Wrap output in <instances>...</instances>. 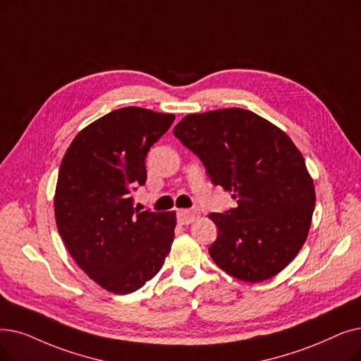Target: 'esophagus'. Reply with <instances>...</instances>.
Wrapping results in <instances>:
<instances>
[{
  "instance_id": "esophagus-1",
  "label": "esophagus",
  "mask_w": 361,
  "mask_h": 361,
  "mask_svg": "<svg viewBox=\"0 0 361 361\" xmlns=\"http://www.w3.org/2000/svg\"><path fill=\"white\" fill-rule=\"evenodd\" d=\"M197 216H199V212H196V211H190V209H178V211H177L178 223L183 224V226L192 224Z\"/></svg>"
}]
</instances>
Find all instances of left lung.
Instances as JSON below:
<instances>
[{
  "label": "left lung",
  "mask_w": 361,
  "mask_h": 361,
  "mask_svg": "<svg viewBox=\"0 0 361 361\" xmlns=\"http://www.w3.org/2000/svg\"><path fill=\"white\" fill-rule=\"evenodd\" d=\"M215 185L238 208L211 212L218 228L209 255L227 274L249 283L283 270L307 240L316 203L302 153L270 121L240 107L184 116L174 128Z\"/></svg>",
  "instance_id": "left-lung-1"
}]
</instances>
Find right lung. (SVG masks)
<instances>
[{"label": "right lung", "instance_id": "right-lung-1", "mask_svg": "<svg viewBox=\"0 0 361 361\" xmlns=\"http://www.w3.org/2000/svg\"><path fill=\"white\" fill-rule=\"evenodd\" d=\"M174 119L143 107L116 109L78 133L61 159L57 230L80 269L116 295L158 274L174 242L176 211L140 212L130 196L146 183V154Z\"/></svg>", "mask_w": 361, "mask_h": 361}]
</instances>
